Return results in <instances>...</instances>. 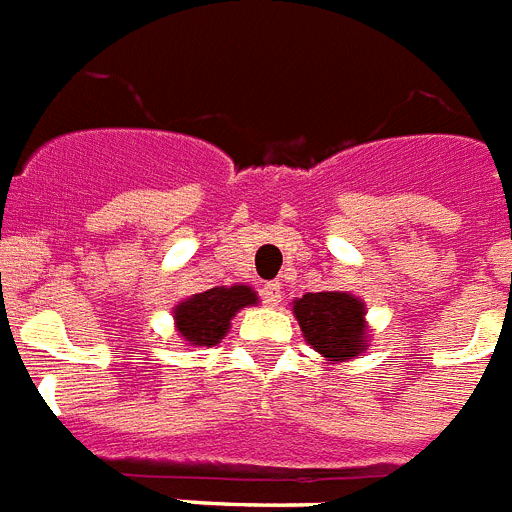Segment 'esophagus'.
I'll return each mask as SVG.
<instances>
[{
  "instance_id": "esophagus-1",
  "label": "esophagus",
  "mask_w": 512,
  "mask_h": 512,
  "mask_svg": "<svg viewBox=\"0 0 512 512\" xmlns=\"http://www.w3.org/2000/svg\"><path fill=\"white\" fill-rule=\"evenodd\" d=\"M261 297H264V302L269 307H277L279 302H282V284L266 282L264 287H261Z\"/></svg>"
}]
</instances>
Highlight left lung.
I'll use <instances>...</instances> for the list:
<instances>
[{
    "label": "left lung",
    "instance_id": "obj_1",
    "mask_svg": "<svg viewBox=\"0 0 512 512\" xmlns=\"http://www.w3.org/2000/svg\"><path fill=\"white\" fill-rule=\"evenodd\" d=\"M292 312L305 341L325 364L359 359L372 341L364 300L351 292H307L292 300Z\"/></svg>",
    "mask_w": 512,
    "mask_h": 512
}]
</instances>
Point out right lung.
<instances>
[{
	"label": "right lung",
	"mask_w": 512,
	"mask_h": 512,
	"mask_svg": "<svg viewBox=\"0 0 512 512\" xmlns=\"http://www.w3.org/2000/svg\"><path fill=\"white\" fill-rule=\"evenodd\" d=\"M259 305L256 289L248 284H233V287H212L207 292L187 297L174 305V328L187 346H217L230 330V320L243 307Z\"/></svg>",
	"instance_id": "obj_1"
}]
</instances>
